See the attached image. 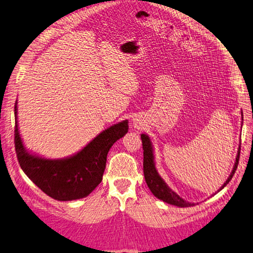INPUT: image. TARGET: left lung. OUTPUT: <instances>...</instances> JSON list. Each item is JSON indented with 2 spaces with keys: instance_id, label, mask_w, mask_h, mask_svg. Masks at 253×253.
Wrapping results in <instances>:
<instances>
[{
  "instance_id": "left-lung-1",
  "label": "left lung",
  "mask_w": 253,
  "mask_h": 253,
  "mask_svg": "<svg viewBox=\"0 0 253 253\" xmlns=\"http://www.w3.org/2000/svg\"><path fill=\"white\" fill-rule=\"evenodd\" d=\"M242 120H244V117H242ZM141 141H142V149H143V175H145L146 183L148 187L150 189V191L152 192V194L156 197H158L159 200L168 203V204H172L179 207H191L194 205L192 204V203H189L181 199L176 193L173 192L170 187L166 184L165 181H163L160 177V175L158 174L155 167V161H153V151H152V146H151V141L149 139V137L142 133ZM239 156H240V147H239L238 155H237V158H236L234 169H232V172L230 173L228 179H227V181L224 183V185L220 187V190L224 189V187L228 184L229 181L232 179V176H234L235 172L237 170V167H238Z\"/></svg>"
}]
</instances>
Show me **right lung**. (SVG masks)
Segmentation results:
<instances>
[{"label":"right lung","instance_id":"add662e5","mask_svg":"<svg viewBox=\"0 0 253 253\" xmlns=\"http://www.w3.org/2000/svg\"><path fill=\"white\" fill-rule=\"evenodd\" d=\"M16 107L15 103L14 143L19 166L39 189L58 201L78 200L90 194L102 181L111 147L128 131V122L124 121L101 132L77 155L48 160L31 155L24 148L17 128Z\"/></svg>","mask_w":253,"mask_h":253}]
</instances>
